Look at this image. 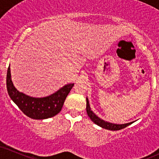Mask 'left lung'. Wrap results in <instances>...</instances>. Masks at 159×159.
<instances>
[{
    "mask_svg": "<svg viewBox=\"0 0 159 159\" xmlns=\"http://www.w3.org/2000/svg\"><path fill=\"white\" fill-rule=\"evenodd\" d=\"M86 109H87V115H88L89 117L90 118V120H92L94 123H96V125H99V126H101L102 128H104V129H108V130H112V131L120 130V129H123L124 128L127 127L128 125H131V124L134 123V122H132V123L119 125V124H114V123H108V122H106V121H104V120L100 119L99 117H98V116L90 110V104H89L88 98H87V107H86Z\"/></svg>",
    "mask_w": 159,
    "mask_h": 159,
    "instance_id": "left-lung-1",
    "label": "left lung"
}]
</instances>
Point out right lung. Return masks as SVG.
Masks as SVG:
<instances>
[{"instance_id": "1", "label": "right lung", "mask_w": 159, "mask_h": 159, "mask_svg": "<svg viewBox=\"0 0 159 159\" xmlns=\"http://www.w3.org/2000/svg\"><path fill=\"white\" fill-rule=\"evenodd\" d=\"M73 86L74 84H69L47 97H30L16 90L11 80L10 66L7 69V89L9 96L20 110L31 119H47L57 114Z\"/></svg>"}]
</instances>
